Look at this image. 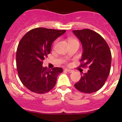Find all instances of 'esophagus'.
<instances>
[{"mask_svg": "<svg viewBox=\"0 0 122 122\" xmlns=\"http://www.w3.org/2000/svg\"><path fill=\"white\" fill-rule=\"evenodd\" d=\"M65 71H66V72H68L69 73H72L73 72V71H72V70L69 69H65Z\"/></svg>", "mask_w": 122, "mask_h": 122, "instance_id": "esophagus-1", "label": "esophagus"}]
</instances>
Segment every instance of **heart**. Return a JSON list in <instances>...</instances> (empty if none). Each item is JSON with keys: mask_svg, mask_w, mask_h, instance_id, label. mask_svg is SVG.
<instances>
[{"mask_svg": "<svg viewBox=\"0 0 122 122\" xmlns=\"http://www.w3.org/2000/svg\"><path fill=\"white\" fill-rule=\"evenodd\" d=\"M72 41H76V40H73V39H69V42H72ZM56 43H57V41L55 42V43H54V46H55L56 45Z\"/></svg>", "mask_w": 122, "mask_h": 122, "instance_id": "heart-1", "label": "heart"}]
</instances>
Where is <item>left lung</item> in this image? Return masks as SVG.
<instances>
[{"instance_id":"obj_1","label":"left lung","mask_w":122,"mask_h":122,"mask_svg":"<svg viewBox=\"0 0 122 122\" xmlns=\"http://www.w3.org/2000/svg\"><path fill=\"white\" fill-rule=\"evenodd\" d=\"M73 33L83 48L80 66L89 69L75 84V88L86 93L97 91L104 85L110 74L112 58L110 47L100 34L90 29L73 30Z\"/></svg>"}]
</instances>
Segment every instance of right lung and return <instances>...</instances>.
<instances>
[{"label": "right lung", "mask_w": 122, "mask_h": 122, "mask_svg": "<svg viewBox=\"0 0 122 122\" xmlns=\"http://www.w3.org/2000/svg\"><path fill=\"white\" fill-rule=\"evenodd\" d=\"M65 32V30L36 28L20 40L16 53V68L22 83L31 92L42 94L55 86L57 76L63 69L44 68L43 61L50 53L52 43Z\"/></svg>", "instance_id": "obj_1"}]
</instances>
